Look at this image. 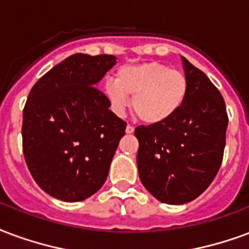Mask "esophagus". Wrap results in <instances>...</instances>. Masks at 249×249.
Masks as SVG:
<instances>
[{
  "instance_id": "34e87169",
  "label": "esophagus",
  "mask_w": 249,
  "mask_h": 249,
  "mask_svg": "<svg viewBox=\"0 0 249 249\" xmlns=\"http://www.w3.org/2000/svg\"><path fill=\"white\" fill-rule=\"evenodd\" d=\"M125 132H126V133H133L134 128L132 126V125H128V126H126V129H125Z\"/></svg>"
}]
</instances>
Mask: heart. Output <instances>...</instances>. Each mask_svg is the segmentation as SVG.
Listing matches in <instances>:
<instances>
[{
    "instance_id": "1",
    "label": "heart",
    "mask_w": 249,
    "mask_h": 249,
    "mask_svg": "<svg viewBox=\"0 0 249 249\" xmlns=\"http://www.w3.org/2000/svg\"><path fill=\"white\" fill-rule=\"evenodd\" d=\"M187 91L185 73L156 62L126 66L117 78L104 83V93L117 113L124 112L133 96L134 115L149 125L171 119L183 106Z\"/></svg>"
}]
</instances>
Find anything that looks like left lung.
<instances>
[{
	"instance_id": "1",
	"label": "left lung",
	"mask_w": 249,
	"mask_h": 249,
	"mask_svg": "<svg viewBox=\"0 0 249 249\" xmlns=\"http://www.w3.org/2000/svg\"><path fill=\"white\" fill-rule=\"evenodd\" d=\"M182 63L189 91L181 109L165 123L134 130L140 179L167 204L191 202L211 185L222 165L228 125L218 88L187 59Z\"/></svg>"
}]
</instances>
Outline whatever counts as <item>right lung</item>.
Segmentation results:
<instances>
[{"mask_svg":"<svg viewBox=\"0 0 249 249\" xmlns=\"http://www.w3.org/2000/svg\"><path fill=\"white\" fill-rule=\"evenodd\" d=\"M113 55L73 54L33 86L23 108L22 148L40 189L79 202L104 185L126 123L96 87Z\"/></svg>","mask_w":249,"mask_h":249,"instance_id":"obj_1","label":"right lung"}]
</instances>
